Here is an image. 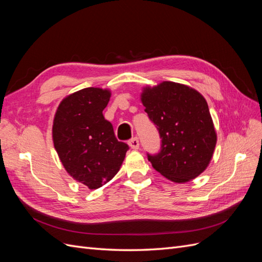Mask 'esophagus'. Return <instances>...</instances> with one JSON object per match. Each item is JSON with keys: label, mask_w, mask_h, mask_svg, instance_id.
<instances>
[{"label": "esophagus", "mask_w": 262, "mask_h": 262, "mask_svg": "<svg viewBox=\"0 0 262 262\" xmlns=\"http://www.w3.org/2000/svg\"><path fill=\"white\" fill-rule=\"evenodd\" d=\"M129 146L133 149H138L139 146H140V143H139V139L138 138H133L129 141Z\"/></svg>", "instance_id": "obj_1"}]
</instances>
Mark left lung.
<instances>
[{"label": "left lung", "instance_id": "8db88e82", "mask_svg": "<svg viewBox=\"0 0 262 262\" xmlns=\"http://www.w3.org/2000/svg\"><path fill=\"white\" fill-rule=\"evenodd\" d=\"M141 100L162 139L160 152L147 154L153 168L178 184L199 176L216 144L207 100L191 87L173 82L146 87Z\"/></svg>", "mask_w": 262, "mask_h": 262}]
</instances>
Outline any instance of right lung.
<instances>
[{
  "mask_svg": "<svg viewBox=\"0 0 262 262\" xmlns=\"http://www.w3.org/2000/svg\"><path fill=\"white\" fill-rule=\"evenodd\" d=\"M110 92L87 87L61 101L52 126L53 144L66 170L90 189L107 184L120 169L129 145L118 141L102 110Z\"/></svg>",
  "mask_w": 262,
  "mask_h": 262,
  "instance_id": "right-lung-1",
  "label": "right lung"
}]
</instances>
